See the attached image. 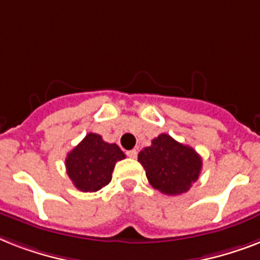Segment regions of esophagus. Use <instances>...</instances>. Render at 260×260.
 Listing matches in <instances>:
<instances>
[{"instance_id":"34e87169","label":"esophagus","mask_w":260,"mask_h":260,"mask_svg":"<svg viewBox=\"0 0 260 260\" xmlns=\"http://www.w3.org/2000/svg\"><path fill=\"white\" fill-rule=\"evenodd\" d=\"M126 155H128V156H129V158L135 159V158H136V156H138V151H136V150H129V151H126Z\"/></svg>"}]
</instances>
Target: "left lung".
<instances>
[{
  "instance_id": "left-lung-1",
  "label": "left lung",
  "mask_w": 260,
  "mask_h": 260,
  "mask_svg": "<svg viewBox=\"0 0 260 260\" xmlns=\"http://www.w3.org/2000/svg\"><path fill=\"white\" fill-rule=\"evenodd\" d=\"M138 160L146 170L152 187L167 196L186 193L197 181L202 169V159L189 146L162 134L150 147L139 152Z\"/></svg>"
}]
</instances>
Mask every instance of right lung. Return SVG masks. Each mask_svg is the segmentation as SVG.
Returning a JSON list of instances; mask_svg holds the SVG:
<instances>
[{"label":"right lung","mask_w":260,"mask_h":260,"mask_svg":"<svg viewBox=\"0 0 260 260\" xmlns=\"http://www.w3.org/2000/svg\"><path fill=\"white\" fill-rule=\"evenodd\" d=\"M122 159L125 155L117 144L104 142L97 134H87L67 154L66 170L77 189L91 193L109 183L116 163Z\"/></svg>","instance_id":"obj_1"}]
</instances>
